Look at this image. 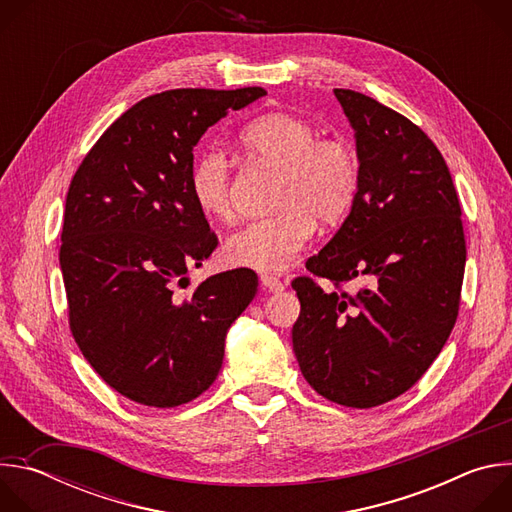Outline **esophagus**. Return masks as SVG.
Here are the masks:
<instances>
[{"mask_svg":"<svg viewBox=\"0 0 512 512\" xmlns=\"http://www.w3.org/2000/svg\"><path fill=\"white\" fill-rule=\"evenodd\" d=\"M259 281H261L263 289H265V291H271V294H279V291L285 289L283 281H279V279L273 277V275H261Z\"/></svg>","mask_w":512,"mask_h":512,"instance_id":"1","label":"esophagus"}]
</instances>
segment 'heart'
Wrapping results in <instances>:
<instances>
[{
  "mask_svg": "<svg viewBox=\"0 0 512 512\" xmlns=\"http://www.w3.org/2000/svg\"><path fill=\"white\" fill-rule=\"evenodd\" d=\"M243 148L259 162L281 170L273 192L275 214L235 231L223 245L229 265L281 273L308 245L314 225L334 227L354 204L360 166L344 139L287 113L255 119L241 131ZM233 164L218 148L204 150L190 170V194L206 216H233Z\"/></svg>",
  "mask_w": 512,
  "mask_h": 512,
  "instance_id": "b5f03b06",
  "label": "heart"
}]
</instances>
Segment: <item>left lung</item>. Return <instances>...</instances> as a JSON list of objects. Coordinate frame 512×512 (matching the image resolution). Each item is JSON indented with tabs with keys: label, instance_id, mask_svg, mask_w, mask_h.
<instances>
[{
	"label": "left lung",
	"instance_id": "1",
	"mask_svg": "<svg viewBox=\"0 0 512 512\" xmlns=\"http://www.w3.org/2000/svg\"><path fill=\"white\" fill-rule=\"evenodd\" d=\"M360 166L350 214L291 281L300 318L291 342L310 387L344 407L369 409L411 389L442 352L458 318L466 265L462 208L433 141L407 117L348 89H334Z\"/></svg>",
	"mask_w": 512,
	"mask_h": 512
}]
</instances>
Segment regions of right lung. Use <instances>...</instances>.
<instances>
[{
  "mask_svg": "<svg viewBox=\"0 0 512 512\" xmlns=\"http://www.w3.org/2000/svg\"><path fill=\"white\" fill-rule=\"evenodd\" d=\"M267 95L174 89L127 109L93 145L64 204L60 269L83 356L123 397L178 407L202 395L231 324L257 294L251 269L216 273L188 294V269L216 249L190 194L194 145L227 113Z\"/></svg>",
  "mask_w": 512,
  "mask_h": 512,
  "instance_id": "1",
  "label": "right lung"
}]
</instances>
